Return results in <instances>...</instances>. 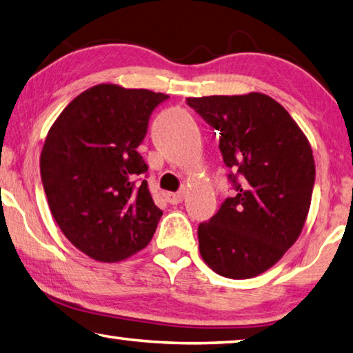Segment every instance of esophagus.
<instances>
[{
    "mask_svg": "<svg viewBox=\"0 0 353 353\" xmlns=\"http://www.w3.org/2000/svg\"><path fill=\"white\" fill-rule=\"evenodd\" d=\"M184 199V190H180V192H167L165 194V200L167 203H170V205H178V203H181Z\"/></svg>",
    "mask_w": 353,
    "mask_h": 353,
    "instance_id": "1",
    "label": "esophagus"
}]
</instances>
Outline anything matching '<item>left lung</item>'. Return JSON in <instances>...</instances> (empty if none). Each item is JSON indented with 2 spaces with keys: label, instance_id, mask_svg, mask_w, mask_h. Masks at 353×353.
<instances>
[{
  "label": "left lung",
  "instance_id": "1",
  "mask_svg": "<svg viewBox=\"0 0 353 353\" xmlns=\"http://www.w3.org/2000/svg\"><path fill=\"white\" fill-rule=\"evenodd\" d=\"M186 102L219 132L236 190L200 223V254L220 276H259L281 261L304 228L314 186L312 147L288 111L262 92Z\"/></svg>",
  "mask_w": 353,
  "mask_h": 353
}]
</instances>
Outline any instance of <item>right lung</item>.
Segmentation results:
<instances>
[{
  "instance_id": "right-lung-1",
  "label": "right lung",
  "mask_w": 353,
  "mask_h": 353,
  "mask_svg": "<svg viewBox=\"0 0 353 353\" xmlns=\"http://www.w3.org/2000/svg\"><path fill=\"white\" fill-rule=\"evenodd\" d=\"M163 92L101 83L61 111L40 157L49 209L66 239L99 262L145 248L163 211L154 205L138 153Z\"/></svg>"
}]
</instances>
